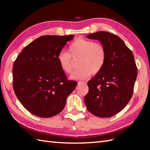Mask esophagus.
Segmentation results:
<instances>
[{"instance_id": "obj_1", "label": "esophagus", "mask_w": 150, "mask_h": 150, "mask_svg": "<svg viewBox=\"0 0 150 150\" xmlns=\"http://www.w3.org/2000/svg\"><path fill=\"white\" fill-rule=\"evenodd\" d=\"M86 84L87 82L86 81H79V84Z\"/></svg>"}]
</instances>
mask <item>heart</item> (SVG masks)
<instances>
[{
    "label": "heart",
    "instance_id": "obj_1",
    "mask_svg": "<svg viewBox=\"0 0 150 150\" xmlns=\"http://www.w3.org/2000/svg\"><path fill=\"white\" fill-rule=\"evenodd\" d=\"M107 52L103 44L80 37L70 44L68 53L61 51L57 56L60 68L67 74H71L74 66L72 58L80 59L79 68L71 76L75 80H81L90 75L99 73L105 66Z\"/></svg>",
    "mask_w": 150,
    "mask_h": 150
}]
</instances>
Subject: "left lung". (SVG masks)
I'll use <instances>...</instances> for the list:
<instances>
[{
    "mask_svg": "<svg viewBox=\"0 0 150 150\" xmlns=\"http://www.w3.org/2000/svg\"><path fill=\"white\" fill-rule=\"evenodd\" d=\"M87 37L99 40L106 50L107 57L102 71L88 82L84 103L94 115L112 117L125 108L133 95L137 76L134 55L115 34L98 31Z\"/></svg>",
    "mask_w": 150,
    "mask_h": 150,
    "instance_id": "8db88e82",
    "label": "left lung"
}]
</instances>
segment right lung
Returning <instances> with one entry per match:
<instances>
[{
	"label": "right lung",
	"mask_w": 150,
	"mask_h": 150,
	"mask_svg": "<svg viewBox=\"0 0 150 150\" xmlns=\"http://www.w3.org/2000/svg\"><path fill=\"white\" fill-rule=\"evenodd\" d=\"M71 35H44L24 47L15 60L13 88L26 109L37 117L57 115L77 82L69 81L57 60Z\"/></svg>",
	"instance_id": "obj_1"
}]
</instances>
